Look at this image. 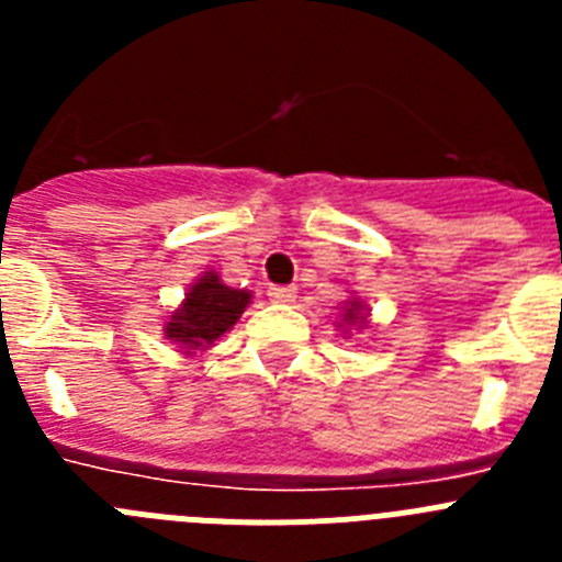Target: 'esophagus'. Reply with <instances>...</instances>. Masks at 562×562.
I'll return each instance as SVG.
<instances>
[{"mask_svg": "<svg viewBox=\"0 0 562 562\" xmlns=\"http://www.w3.org/2000/svg\"><path fill=\"white\" fill-rule=\"evenodd\" d=\"M270 301H276V304H292L295 301V286H270Z\"/></svg>", "mask_w": 562, "mask_h": 562, "instance_id": "obj_1", "label": "esophagus"}]
</instances>
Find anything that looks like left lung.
Segmentation results:
<instances>
[{
  "mask_svg": "<svg viewBox=\"0 0 562 562\" xmlns=\"http://www.w3.org/2000/svg\"><path fill=\"white\" fill-rule=\"evenodd\" d=\"M366 312H369V310H366V304H362L360 297H351L349 304L342 306V324H346V326H360V329H362V326H366V317H369V315H366Z\"/></svg>",
  "mask_w": 562,
  "mask_h": 562,
  "instance_id": "1",
  "label": "left lung"
}]
</instances>
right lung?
Here are the masks:
<instances>
[{"label": "right lung", "mask_w": 562, "mask_h": 562, "mask_svg": "<svg viewBox=\"0 0 562 562\" xmlns=\"http://www.w3.org/2000/svg\"><path fill=\"white\" fill-rule=\"evenodd\" d=\"M250 292L222 284L216 272H205L186 292L180 310H173L166 324V337L177 342L186 355L196 349H211L227 329L236 326L241 312L250 304Z\"/></svg>", "instance_id": "add662e5"}]
</instances>
